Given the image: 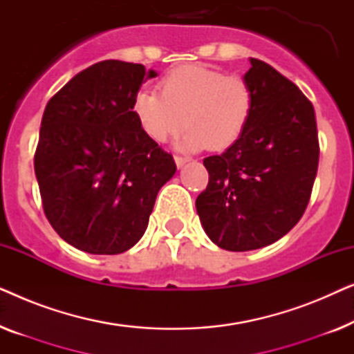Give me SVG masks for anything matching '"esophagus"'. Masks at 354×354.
I'll return each mask as SVG.
<instances>
[{"label":"esophagus","instance_id":"1","mask_svg":"<svg viewBox=\"0 0 354 354\" xmlns=\"http://www.w3.org/2000/svg\"><path fill=\"white\" fill-rule=\"evenodd\" d=\"M174 159H176V164H177V167H182L183 164L188 162V159H187V158H183V156H174Z\"/></svg>","mask_w":354,"mask_h":354}]
</instances>
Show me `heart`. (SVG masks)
Here are the masks:
<instances>
[{"label":"heart","instance_id":"heart-1","mask_svg":"<svg viewBox=\"0 0 354 354\" xmlns=\"http://www.w3.org/2000/svg\"><path fill=\"white\" fill-rule=\"evenodd\" d=\"M256 95L239 75L201 64L180 66L159 80V93L140 91L133 115L143 133L166 143L187 124L182 148L222 151L239 142L253 119Z\"/></svg>","mask_w":354,"mask_h":354}]
</instances>
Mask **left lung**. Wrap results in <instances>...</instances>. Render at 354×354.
Returning a JSON list of instances; mask_svg holds the SVG:
<instances>
[{"label":"left lung","mask_w":354,"mask_h":354,"mask_svg":"<svg viewBox=\"0 0 354 354\" xmlns=\"http://www.w3.org/2000/svg\"><path fill=\"white\" fill-rule=\"evenodd\" d=\"M250 62L253 119L234 147L205 158L209 182L196 198L203 229L229 251L263 248L288 234L306 211L319 164L311 101L272 66Z\"/></svg>","instance_id":"8db88e82"}]
</instances>
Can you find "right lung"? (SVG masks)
<instances>
[{
  "label": "right lung",
  "mask_w": 354,
  "mask_h": 354,
  "mask_svg": "<svg viewBox=\"0 0 354 354\" xmlns=\"http://www.w3.org/2000/svg\"><path fill=\"white\" fill-rule=\"evenodd\" d=\"M143 64L108 59L79 72L48 101L35 151L46 219L67 243L119 254L142 239L172 154L140 129L133 100Z\"/></svg>",
  "instance_id": "add662e5"
}]
</instances>
